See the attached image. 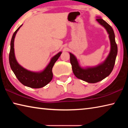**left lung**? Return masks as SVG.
Listing matches in <instances>:
<instances>
[{
    "label": "left lung",
    "instance_id": "8db88e82",
    "mask_svg": "<svg viewBox=\"0 0 128 128\" xmlns=\"http://www.w3.org/2000/svg\"><path fill=\"white\" fill-rule=\"evenodd\" d=\"M96 20L100 25L105 28L108 34L110 40L111 49L110 53L102 63L94 66H86L85 68L80 65L79 60L73 54H70V62L72 65L73 72L78 78L88 83H96L108 77L112 72L115 63L118 46L115 42V36L112 27L100 17H96Z\"/></svg>",
    "mask_w": 128,
    "mask_h": 128
}]
</instances>
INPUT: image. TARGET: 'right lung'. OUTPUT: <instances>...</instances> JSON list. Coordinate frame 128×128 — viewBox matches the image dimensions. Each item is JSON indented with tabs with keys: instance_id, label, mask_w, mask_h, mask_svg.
Returning <instances> with one entry per match:
<instances>
[{
	"instance_id": "right-lung-1",
	"label": "right lung",
	"mask_w": 128,
	"mask_h": 128,
	"mask_svg": "<svg viewBox=\"0 0 128 128\" xmlns=\"http://www.w3.org/2000/svg\"><path fill=\"white\" fill-rule=\"evenodd\" d=\"M21 25L13 34L10 41V48L9 55V62L10 68L14 72L17 78L21 84L27 87L34 88H43L50 82L53 77L52 72L54 64L59 59L62 52L60 51L51 59L50 62L43 70L40 72H33L28 70L18 64L15 57L14 41L17 32L22 26Z\"/></svg>"
}]
</instances>
